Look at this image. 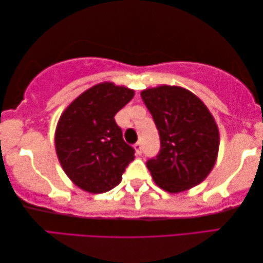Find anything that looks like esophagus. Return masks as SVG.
I'll list each match as a JSON object with an SVG mask.
<instances>
[{
  "mask_svg": "<svg viewBox=\"0 0 263 263\" xmlns=\"http://www.w3.org/2000/svg\"><path fill=\"white\" fill-rule=\"evenodd\" d=\"M134 149H135V152H136L137 155L142 154V144H141V142H136L134 144Z\"/></svg>",
  "mask_w": 263,
  "mask_h": 263,
  "instance_id": "obj_1",
  "label": "esophagus"
}]
</instances>
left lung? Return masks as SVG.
Wrapping results in <instances>:
<instances>
[{
  "label": "left lung",
  "instance_id": "8db88e82",
  "mask_svg": "<svg viewBox=\"0 0 263 263\" xmlns=\"http://www.w3.org/2000/svg\"><path fill=\"white\" fill-rule=\"evenodd\" d=\"M154 119L161 149L147 167L155 183L176 194L200 184L212 172L219 153V128L205 104L192 91L159 86L141 91Z\"/></svg>",
  "mask_w": 263,
  "mask_h": 263
}]
</instances>
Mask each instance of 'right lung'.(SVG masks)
I'll list each match as a JSON object with an SVG mask.
<instances>
[{"instance_id": "add662e5", "label": "right lung", "mask_w": 263, "mask_h": 263, "mask_svg": "<svg viewBox=\"0 0 263 263\" xmlns=\"http://www.w3.org/2000/svg\"><path fill=\"white\" fill-rule=\"evenodd\" d=\"M134 90L112 82L83 91L60 116L55 148L64 173L82 191L106 193L122 180L134 160L114 116L134 98Z\"/></svg>"}]
</instances>
